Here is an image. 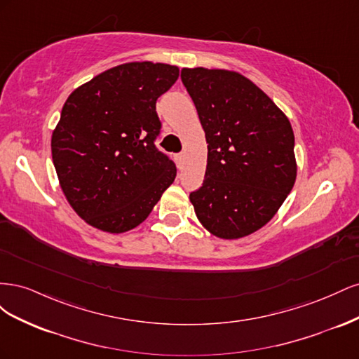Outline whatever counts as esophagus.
Listing matches in <instances>:
<instances>
[{"label": "esophagus", "instance_id": "obj_1", "mask_svg": "<svg viewBox=\"0 0 359 359\" xmlns=\"http://www.w3.org/2000/svg\"><path fill=\"white\" fill-rule=\"evenodd\" d=\"M177 166H178L180 170L184 168V154L177 156Z\"/></svg>", "mask_w": 359, "mask_h": 359}]
</instances>
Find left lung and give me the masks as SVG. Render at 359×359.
Wrapping results in <instances>:
<instances>
[{
	"label": "left lung",
	"instance_id": "1",
	"mask_svg": "<svg viewBox=\"0 0 359 359\" xmlns=\"http://www.w3.org/2000/svg\"><path fill=\"white\" fill-rule=\"evenodd\" d=\"M208 144L202 187L190 193L198 220L222 240L264 227L297 180L295 136L285 112L241 73L182 69Z\"/></svg>",
	"mask_w": 359,
	"mask_h": 359
}]
</instances>
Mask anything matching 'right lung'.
Instances as JSON below:
<instances>
[{"mask_svg": "<svg viewBox=\"0 0 359 359\" xmlns=\"http://www.w3.org/2000/svg\"><path fill=\"white\" fill-rule=\"evenodd\" d=\"M178 76L170 64H119L78 86L64 103L50 139L53 166L67 202L95 229H135L175 180V165L154 139L156 102Z\"/></svg>", "mask_w": 359, "mask_h": 359, "instance_id": "1", "label": "right lung"}]
</instances>
